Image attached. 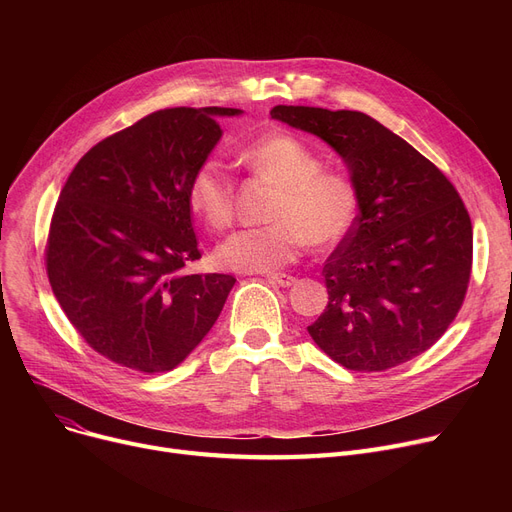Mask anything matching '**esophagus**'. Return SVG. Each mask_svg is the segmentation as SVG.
<instances>
[{
	"label": "esophagus",
	"instance_id": "obj_1",
	"mask_svg": "<svg viewBox=\"0 0 512 512\" xmlns=\"http://www.w3.org/2000/svg\"><path fill=\"white\" fill-rule=\"evenodd\" d=\"M267 280H270L272 284L284 286V288H288V286H292L294 282H297V278L290 276V274H267Z\"/></svg>",
	"mask_w": 512,
	"mask_h": 512
}]
</instances>
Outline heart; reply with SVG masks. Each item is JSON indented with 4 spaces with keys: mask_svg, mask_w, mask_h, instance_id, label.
I'll return each mask as SVG.
<instances>
[{
    "mask_svg": "<svg viewBox=\"0 0 512 512\" xmlns=\"http://www.w3.org/2000/svg\"><path fill=\"white\" fill-rule=\"evenodd\" d=\"M242 161L278 186L267 220L238 230L215 251L230 272H274L297 259L307 245L330 249L353 230L359 215L357 186L342 174L321 172V159L297 137L270 134L245 147ZM188 205L211 230L220 232L234 218V186L220 159L209 157L188 180Z\"/></svg>",
    "mask_w": 512,
    "mask_h": 512,
    "instance_id": "obj_1",
    "label": "heart"
}]
</instances>
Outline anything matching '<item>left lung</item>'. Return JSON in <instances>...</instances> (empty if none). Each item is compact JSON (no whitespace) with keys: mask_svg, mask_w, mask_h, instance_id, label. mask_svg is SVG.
Here are the masks:
<instances>
[{"mask_svg":"<svg viewBox=\"0 0 512 512\" xmlns=\"http://www.w3.org/2000/svg\"><path fill=\"white\" fill-rule=\"evenodd\" d=\"M270 114L334 147L359 191L357 222L321 272L330 301L311 338L363 373L425 353L461 311L471 278L473 228L456 188L367 114L305 105Z\"/></svg>","mask_w":512,"mask_h":512,"instance_id":"1","label":"left lung"}]
</instances>
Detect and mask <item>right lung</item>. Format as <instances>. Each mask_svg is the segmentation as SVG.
Wrapping results in <instances>:
<instances>
[{"mask_svg":"<svg viewBox=\"0 0 512 512\" xmlns=\"http://www.w3.org/2000/svg\"><path fill=\"white\" fill-rule=\"evenodd\" d=\"M234 107H168L103 139L68 176L51 215L45 267L74 330L101 357L141 373L180 365L222 313L236 278L184 274L201 251L188 180Z\"/></svg>","mask_w":512,"mask_h":512,"instance_id":"obj_1","label":"right lung"}]
</instances>
